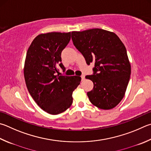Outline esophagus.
<instances>
[{
    "instance_id": "obj_1",
    "label": "esophagus",
    "mask_w": 151,
    "mask_h": 151,
    "mask_svg": "<svg viewBox=\"0 0 151 151\" xmlns=\"http://www.w3.org/2000/svg\"><path fill=\"white\" fill-rule=\"evenodd\" d=\"M81 80L82 81H84V78H85V76L84 75H81Z\"/></svg>"
}]
</instances>
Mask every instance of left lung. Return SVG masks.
Returning a JSON list of instances; mask_svg holds the SVG:
<instances>
[{
    "instance_id": "8db88e82",
    "label": "left lung",
    "mask_w": 151,
    "mask_h": 151,
    "mask_svg": "<svg viewBox=\"0 0 151 151\" xmlns=\"http://www.w3.org/2000/svg\"><path fill=\"white\" fill-rule=\"evenodd\" d=\"M71 37L87 65L94 63L92 75L86 76L94 83L87 92L90 102L102 109L114 108L124 96L130 79L125 45L116 34L99 28L72 32Z\"/></svg>"
}]
</instances>
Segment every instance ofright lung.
I'll return each mask as SVG.
<instances>
[{
	"label": "right lung",
	"mask_w": 151,
	"mask_h": 151,
	"mask_svg": "<svg viewBox=\"0 0 151 151\" xmlns=\"http://www.w3.org/2000/svg\"><path fill=\"white\" fill-rule=\"evenodd\" d=\"M70 40V32L40 34L33 40L26 53L24 78L33 99L52 115L65 111L73 103V92L80 84V76L59 75L63 72L61 52Z\"/></svg>",
	"instance_id": "1"
}]
</instances>
